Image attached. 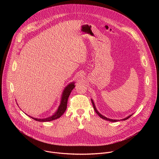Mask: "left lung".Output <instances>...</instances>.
Returning <instances> with one entry per match:
<instances>
[{
    "mask_svg": "<svg viewBox=\"0 0 159 159\" xmlns=\"http://www.w3.org/2000/svg\"><path fill=\"white\" fill-rule=\"evenodd\" d=\"M91 101H92V103H93V107H94V109L95 110V111H96V112L97 113V114L102 118V119H103V120H107V121H111V122H116V121H120L119 120H112V119H109V118H106V117H105V116H102L101 114H100V113L98 111V110H97V109H96V106H95V104H94V101H93V99H91ZM133 115V114L132 115H129V116H128V117H126V118H124V119H122V120H123V121H125V120H127V119H128L129 118H130L131 116Z\"/></svg>",
    "mask_w": 159,
    "mask_h": 159,
    "instance_id": "obj_1",
    "label": "left lung"
}]
</instances>
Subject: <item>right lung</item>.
<instances>
[{"mask_svg":"<svg viewBox=\"0 0 159 159\" xmlns=\"http://www.w3.org/2000/svg\"><path fill=\"white\" fill-rule=\"evenodd\" d=\"M75 87V85H74V82H71L70 84H69L64 89L62 93L60 106H58V108L57 111L50 117H48V118H43V119H38V118H33L30 116H29L30 118H33V120H34L37 121H39V122L50 121H53V120H55L56 119H58V118H60V116H62V115L65 112V111L66 109L68 99H69V96H70V94L72 92V90L74 89V88Z\"/></svg>","mask_w":159,"mask_h":159,"instance_id":"obj_1","label":"right lung"}]
</instances>
